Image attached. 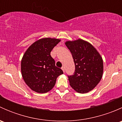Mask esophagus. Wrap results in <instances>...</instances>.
Returning <instances> with one entry per match:
<instances>
[{"mask_svg": "<svg viewBox=\"0 0 122 122\" xmlns=\"http://www.w3.org/2000/svg\"><path fill=\"white\" fill-rule=\"evenodd\" d=\"M61 69H62V71H63V72H65V67L63 66V67H62V68H61Z\"/></svg>", "mask_w": 122, "mask_h": 122, "instance_id": "34e87169", "label": "esophagus"}]
</instances>
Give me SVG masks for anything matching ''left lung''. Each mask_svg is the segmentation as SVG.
<instances>
[{
	"label": "left lung",
	"instance_id": "left-lung-1",
	"mask_svg": "<svg viewBox=\"0 0 122 122\" xmlns=\"http://www.w3.org/2000/svg\"><path fill=\"white\" fill-rule=\"evenodd\" d=\"M72 55L74 74L68 76L71 87L77 93H87L100 81L103 73V61L95 47L81 39L65 42Z\"/></svg>",
	"mask_w": 122,
	"mask_h": 122
}]
</instances>
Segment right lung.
Masks as SVG:
<instances>
[{"label": "right lung", "mask_w": 122, "mask_h": 122, "mask_svg": "<svg viewBox=\"0 0 122 122\" xmlns=\"http://www.w3.org/2000/svg\"><path fill=\"white\" fill-rule=\"evenodd\" d=\"M61 41L57 38L39 39L29 46L21 60L22 76L27 86L34 92L45 93L52 89L57 77L63 74L55 66L51 52Z\"/></svg>", "instance_id": "right-lung-1"}]
</instances>
